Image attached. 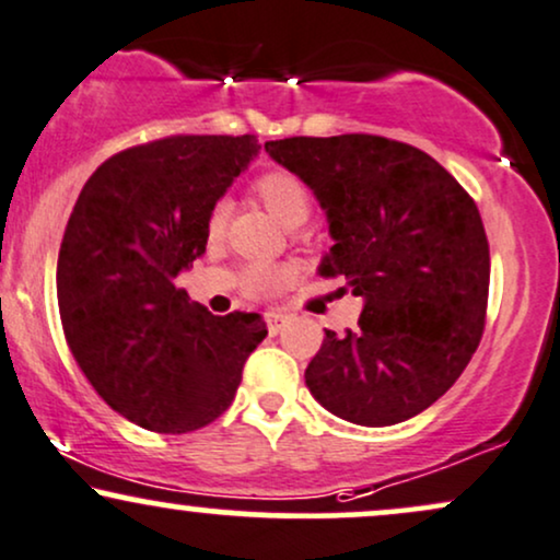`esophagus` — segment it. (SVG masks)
Returning <instances> with one entry per match:
<instances>
[{"mask_svg":"<svg viewBox=\"0 0 560 560\" xmlns=\"http://www.w3.org/2000/svg\"><path fill=\"white\" fill-rule=\"evenodd\" d=\"M266 323H268V331H271V334H279L281 328H284L287 323H289V315H284V313H276V310H271V313H266Z\"/></svg>","mask_w":560,"mask_h":560,"instance_id":"esophagus-1","label":"esophagus"}]
</instances>
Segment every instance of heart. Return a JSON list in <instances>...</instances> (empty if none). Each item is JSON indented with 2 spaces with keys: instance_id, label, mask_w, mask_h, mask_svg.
<instances>
[{
  "instance_id": "1",
  "label": "heart",
  "mask_w": 560,
  "mask_h": 560,
  "mask_svg": "<svg viewBox=\"0 0 560 560\" xmlns=\"http://www.w3.org/2000/svg\"><path fill=\"white\" fill-rule=\"evenodd\" d=\"M255 195L266 211L279 221L281 226L294 229L302 226L310 215V192L305 182L294 177L292 172H271L266 177L255 182ZM226 203H215L211 215H208V234L219 237L226 224ZM289 279V268L281 266H253L245 273V292L250 298H268V294L279 292Z\"/></svg>"
}]
</instances>
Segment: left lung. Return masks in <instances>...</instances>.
<instances>
[{
  "label": "left lung",
  "mask_w": 560,
  "mask_h": 560,
  "mask_svg": "<svg viewBox=\"0 0 560 560\" xmlns=\"http://www.w3.org/2000/svg\"><path fill=\"white\" fill-rule=\"evenodd\" d=\"M305 182L334 245L318 273L345 276L362 313L326 331L305 383L320 407L386 428L441 399L485 328L490 253L475 200L420 148L378 135L268 140Z\"/></svg>",
  "instance_id": "8db88e82"
}]
</instances>
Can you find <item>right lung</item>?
<instances>
[{
	"label": "right lung",
	"instance_id": "obj_1",
	"mask_svg": "<svg viewBox=\"0 0 560 560\" xmlns=\"http://www.w3.org/2000/svg\"><path fill=\"white\" fill-rule=\"evenodd\" d=\"M255 135H174L127 148L80 190L57 260L65 339L114 412L153 433L224 415L266 339L258 313L213 315L177 276L206 253L208 215L258 156Z\"/></svg>",
	"mask_w": 560,
	"mask_h": 560
}]
</instances>
